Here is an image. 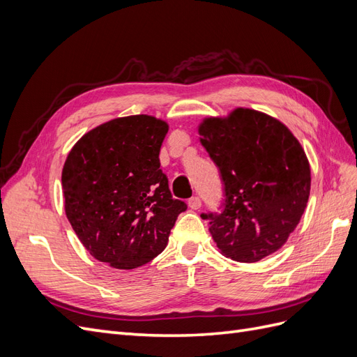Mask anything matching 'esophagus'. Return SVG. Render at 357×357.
Masks as SVG:
<instances>
[{
    "label": "esophagus",
    "mask_w": 357,
    "mask_h": 357,
    "mask_svg": "<svg viewBox=\"0 0 357 357\" xmlns=\"http://www.w3.org/2000/svg\"><path fill=\"white\" fill-rule=\"evenodd\" d=\"M188 205H189V208H192V210H198V208H201V199L198 197H192L188 201Z\"/></svg>",
    "instance_id": "34e87169"
}]
</instances>
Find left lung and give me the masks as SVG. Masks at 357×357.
I'll return each mask as SVG.
<instances>
[{
	"label": "left lung",
	"mask_w": 357,
	"mask_h": 357,
	"mask_svg": "<svg viewBox=\"0 0 357 357\" xmlns=\"http://www.w3.org/2000/svg\"><path fill=\"white\" fill-rule=\"evenodd\" d=\"M199 142L225 183L226 201L210 218L219 252L253 264L282 248L305 211L311 169L298 138L278 119L245 107L204 117Z\"/></svg>",
	"instance_id": "left-lung-1"
}]
</instances>
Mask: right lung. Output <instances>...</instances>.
<instances>
[{"label": "right lung", "mask_w": 357, "mask_h": 357, "mask_svg": "<svg viewBox=\"0 0 357 357\" xmlns=\"http://www.w3.org/2000/svg\"><path fill=\"white\" fill-rule=\"evenodd\" d=\"M168 128L149 114L112 119L86 132L63 164L67 219L86 250L113 268L134 269L164 252L188 208L159 168Z\"/></svg>", "instance_id": "right-lung-1"}]
</instances>
